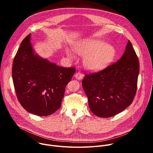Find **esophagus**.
<instances>
[{
    "label": "esophagus",
    "instance_id": "1",
    "mask_svg": "<svg viewBox=\"0 0 153 153\" xmlns=\"http://www.w3.org/2000/svg\"><path fill=\"white\" fill-rule=\"evenodd\" d=\"M74 77L77 80H82L83 78V75L81 73L78 72V73H76L74 74Z\"/></svg>",
    "mask_w": 153,
    "mask_h": 153
}]
</instances>
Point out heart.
Returning a JSON list of instances; mask_svg holds the SVG:
<instances>
[{
    "mask_svg": "<svg viewBox=\"0 0 153 153\" xmlns=\"http://www.w3.org/2000/svg\"><path fill=\"white\" fill-rule=\"evenodd\" d=\"M74 51L84 56L83 62L85 67L91 71L102 70L110 65L116 55L115 47L101 39L85 40L76 45ZM67 56L73 59L74 56L71 51L66 50Z\"/></svg>",
    "mask_w": 153,
    "mask_h": 153,
    "instance_id": "obj_1",
    "label": "heart"
}]
</instances>
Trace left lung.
<instances>
[{
  "instance_id": "1",
  "label": "left lung",
  "mask_w": 153,
  "mask_h": 153,
  "mask_svg": "<svg viewBox=\"0 0 153 153\" xmlns=\"http://www.w3.org/2000/svg\"><path fill=\"white\" fill-rule=\"evenodd\" d=\"M139 73V59L128 40L123 56L116 63L83 79L82 87L92 113L107 118L129 106L136 95Z\"/></svg>"
}]
</instances>
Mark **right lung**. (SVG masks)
Instances as JSON below:
<instances>
[{
    "mask_svg": "<svg viewBox=\"0 0 153 153\" xmlns=\"http://www.w3.org/2000/svg\"><path fill=\"white\" fill-rule=\"evenodd\" d=\"M31 34L22 42L14 58L12 77L17 99L26 111L50 116L60 108L65 87L76 72L36 53Z\"/></svg>",
    "mask_w": 153,
    "mask_h": 153,
    "instance_id": "obj_1",
    "label": "right lung"
}]
</instances>
